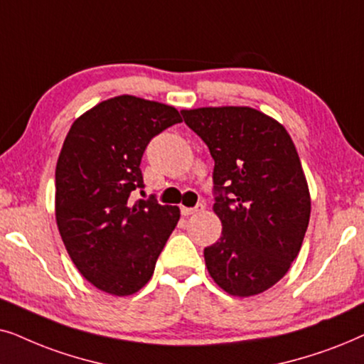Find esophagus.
Listing matches in <instances>:
<instances>
[{"mask_svg":"<svg viewBox=\"0 0 364 364\" xmlns=\"http://www.w3.org/2000/svg\"><path fill=\"white\" fill-rule=\"evenodd\" d=\"M203 210H205V205H203V203H198L195 208L181 206V215L183 216H190V215H195V213H201Z\"/></svg>","mask_w":364,"mask_h":364,"instance_id":"esophagus-1","label":"esophagus"}]
</instances>
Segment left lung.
I'll list each match as a JSON object with an SVG mask.
<instances>
[{
  "instance_id": "left-lung-1",
  "label": "left lung",
  "mask_w": 364,
  "mask_h": 364,
  "mask_svg": "<svg viewBox=\"0 0 364 364\" xmlns=\"http://www.w3.org/2000/svg\"><path fill=\"white\" fill-rule=\"evenodd\" d=\"M215 159L213 210L221 238L205 248L206 268L232 296H255L288 273L308 230L311 200L283 124L248 106L183 109Z\"/></svg>"
}]
</instances>
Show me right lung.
I'll return each mask as SVG.
<instances>
[{"label":"right lung","instance_id":"1","mask_svg":"<svg viewBox=\"0 0 364 364\" xmlns=\"http://www.w3.org/2000/svg\"><path fill=\"white\" fill-rule=\"evenodd\" d=\"M176 123L173 106L123 95L86 111L66 134L56 164L58 230L77 271L101 291H139L178 225V206L132 200L144 188L148 143Z\"/></svg>","mask_w":364,"mask_h":364}]
</instances>
